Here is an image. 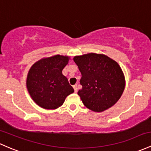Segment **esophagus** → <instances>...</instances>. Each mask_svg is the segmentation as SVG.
Wrapping results in <instances>:
<instances>
[{
  "label": "esophagus",
  "mask_w": 151,
  "mask_h": 151,
  "mask_svg": "<svg viewBox=\"0 0 151 151\" xmlns=\"http://www.w3.org/2000/svg\"><path fill=\"white\" fill-rule=\"evenodd\" d=\"M73 88H74V92H75V93H77V85H73Z\"/></svg>",
  "instance_id": "esophagus-1"
}]
</instances>
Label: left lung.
Segmentation results:
<instances>
[{
	"label": "left lung",
	"mask_w": 151,
	"mask_h": 151,
	"mask_svg": "<svg viewBox=\"0 0 151 151\" xmlns=\"http://www.w3.org/2000/svg\"><path fill=\"white\" fill-rule=\"evenodd\" d=\"M74 61L82 74V88L77 94L88 109L102 112L119 100L125 78L118 63L107 55L93 53L74 56Z\"/></svg>",
	"instance_id": "left-lung-1"
}]
</instances>
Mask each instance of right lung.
<instances>
[{
	"instance_id": "obj_1",
	"label": "right lung",
	"mask_w": 151,
	"mask_h": 151,
	"mask_svg": "<svg viewBox=\"0 0 151 151\" xmlns=\"http://www.w3.org/2000/svg\"><path fill=\"white\" fill-rule=\"evenodd\" d=\"M69 59V56L55 55L39 60L30 68L27 88L35 103L42 109H58L74 92L62 74Z\"/></svg>"
}]
</instances>
